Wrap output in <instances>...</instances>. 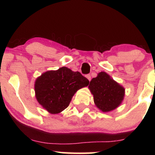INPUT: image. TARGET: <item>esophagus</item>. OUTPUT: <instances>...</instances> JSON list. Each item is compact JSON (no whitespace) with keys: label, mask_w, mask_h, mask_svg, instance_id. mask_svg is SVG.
I'll return each instance as SVG.
<instances>
[{"label":"esophagus","mask_w":155,"mask_h":155,"mask_svg":"<svg viewBox=\"0 0 155 155\" xmlns=\"http://www.w3.org/2000/svg\"><path fill=\"white\" fill-rule=\"evenodd\" d=\"M86 77H87V79L89 80V81H90V80H91V76H90V74H88V75H87Z\"/></svg>","instance_id":"obj_1"}]
</instances>
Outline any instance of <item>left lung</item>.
<instances>
[{"label": "left lung", "mask_w": 155, "mask_h": 155, "mask_svg": "<svg viewBox=\"0 0 155 155\" xmlns=\"http://www.w3.org/2000/svg\"><path fill=\"white\" fill-rule=\"evenodd\" d=\"M88 87L93 95L95 106L103 112L117 108L124 99V88L106 72L99 73L90 81Z\"/></svg>", "instance_id": "1"}]
</instances>
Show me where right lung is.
Returning <instances> with one entry per match:
<instances>
[{"label":"right lung","mask_w":155,"mask_h":155,"mask_svg":"<svg viewBox=\"0 0 155 155\" xmlns=\"http://www.w3.org/2000/svg\"><path fill=\"white\" fill-rule=\"evenodd\" d=\"M89 80L79 71L67 67L48 71L35 80V97L50 114H58L69 106L72 97L79 89L87 87Z\"/></svg>","instance_id":"add662e5"}]
</instances>
